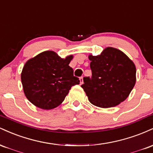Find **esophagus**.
I'll use <instances>...</instances> for the list:
<instances>
[{
	"label": "esophagus",
	"instance_id": "esophagus-1",
	"mask_svg": "<svg viewBox=\"0 0 153 153\" xmlns=\"http://www.w3.org/2000/svg\"><path fill=\"white\" fill-rule=\"evenodd\" d=\"M80 83H82V82H83V78H82V77H80Z\"/></svg>",
	"mask_w": 153,
	"mask_h": 153
}]
</instances>
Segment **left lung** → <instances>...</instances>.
Returning a JSON list of instances; mask_svg holds the SVG:
<instances>
[{"label":"left lung","mask_w":153,"mask_h":153,"mask_svg":"<svg viewBox=\"0 0 153 153\" xmlns=\"http://www.w3.org/2000/svg\"><path fill=\"white\" fill-rule=\"evenodd\" d=\"M91 78L81 85L89 101L101 108L119 105L128 97L136 82L134 62L122 51L107 47L100 55H89Z\"/></svg>","instance_id":"left-lung-1"}]
</instances>
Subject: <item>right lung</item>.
Instances as JSON below:
<instances>
[{
  "label": "right lung",
  "mask_w": 153,
  "mask_h": 153,
  "mask_svg": "<svg viewBox=\"0 0 153 153\" xmlns=\"http://www.w3.org/2000/svg\"><path fill=\"white\" fill-rule=\"evenodd\" d=\"M73 55L62 59L53 51H45L26 62L22 82L28 100L42 109L61 104L71 87L80 83L69 66Z\"/></svg>",
  "instance_id": "right-lung-1"
}]
</instances>
